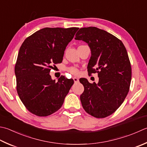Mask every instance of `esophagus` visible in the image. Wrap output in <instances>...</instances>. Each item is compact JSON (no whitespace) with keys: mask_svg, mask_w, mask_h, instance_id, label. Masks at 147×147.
Returning a JSON list of instances; mask_svg holds the SVG:
<instances>
[{"mask_svg":"<svg viewBox=\"0 0 147 147\" xmlns=\"http://www.w3.org/2000/svg\"><path fill=\"white\" fill-rule=\"evenodd\" d=\"M73 80H74V82L75 83H77L79 82V79L78 78H76V77H74L73 78Z\"/></svg>","mask_w":147,"mask_h":147,"instance_id":"34e87169","label":"esophagus"}]
</instances>
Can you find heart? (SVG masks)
<instances>
[{
	"mask_svg": "<svg viewBox=\"0 0 147 147\" xmlns=\"http://www.w3.org/2000/svg\"><path fill=\"white\" fill-rule=\"evenodd\" d=\"M67 71L69 73L73 74V75H78L80 73V71L78 69L75 67H69L67 68Z\"/></svg>",
	"mask_w": 147,
	"mask_h": 147,
	"instance_id": "obj_1",
	"label": "heart"
}]
</instances>
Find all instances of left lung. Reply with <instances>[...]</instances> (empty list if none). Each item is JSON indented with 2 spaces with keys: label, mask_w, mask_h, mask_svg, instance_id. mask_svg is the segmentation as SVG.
<instances>
[{
  "label": "left lung",
  "mask_w": 147,
  "mask_h": 147,
  "mask_svg": "<svg viewBox=\"0 0 147 147\" xmlns=\"http://www.w3.org/2000/svg\"><path fill=\"white\" fill-rule=\"evenodd\" d=\"M74 39L89 46L88 73H97L99 77L98 83L80 79L84 87L80 96L83 108L98 119L110 116L122 104L130 87L132 72L127 50L119 39L95 27L80 28Z\"/></svg>",
  "instance_id": "8db88e82"
}]
</instances>
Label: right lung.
I'll return each mask as SVG.
<instances>
[{
	"mask_svg": "<svg viewBox=\"0 0 147 147\" xmlns=\"http://www.w3.org/2000/svg\"><path fill=\"white\" fill-rule=\"evenodd\" d=\"M78 27L44 28L26 38L20 48L14 67L16 90L30 113L47 117L61 108L73 79L60 76L57 82L49 73L61 63L65 49Z\"/></svg>",
	"mask_w": 147,
	"mask_h": 147,
	"instance_id": "obj_1",
	"label": "right lung"
}]
</instances>
